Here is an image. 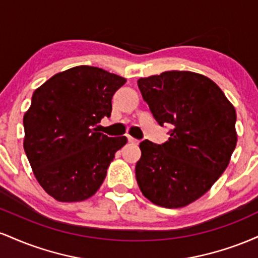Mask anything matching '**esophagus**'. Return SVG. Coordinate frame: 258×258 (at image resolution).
I'll use <instances>...</instances> for the list:
<instances>
[{
  "label": "esophagus",
  "mask_w": 258,
  "mask_h": 258,
  "mask_svg": "<svg viewBox=\"0 0 258 258\" xmlns=\"http://www.w3.org/2000/svg\"><path fill=\"white\" fill-rule=\"evenodd\" d=\"M127 139H128L130 143H132V144H138V143H139L138 139L133 138V137H131V136H127Z\"/></svg>",
  "instance_id": "esophagus-1"
}]
</instances>
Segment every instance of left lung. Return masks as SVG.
<instances>
[{
	"mask_svg": "<svg viewBox=\"0 0 258 258\" xmlns=\"http://www.w3.org/2000/svg\"><path fill=\"white\" fill-rule=\"evenodd\" d=\"M138 87L160 126L170 125L162 144H139L136 178L155 205H189L224 172L236 146L234 106L212 80L191 72H165L139 79Z\"/></svg>",
	"mask_w": 258,
	"mask_h": 258,
	"instance_id": "8db88e82",
	"label": "left lung"
}]
</instances>
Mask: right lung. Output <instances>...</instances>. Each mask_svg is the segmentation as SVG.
<instances>
[{
    "label": "right lung",
    "instance_id": "right-lung-1",
    "mask_svg": "<svg viewBox=\"0 0 258 258\" xmlns=\"http://www.w3.org/2000/svg\"><path fill=\"white\" fill-rule=\"evenodd\" d=\"M126 80L88 65L55 74L34 92L25 112L24 150L37 182L63 203L91 198L127 138L99 132Z\"/></svg>",
    "mask_w": 258,
    "mask_h": 258
}]
</instances>
